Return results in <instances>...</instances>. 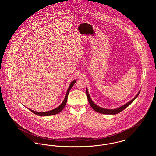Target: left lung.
Masks as SVG:
<instances>
[{"instance_id": "8db88e82", "label": "left lung", "mask_w": 156, "mask_h": 156, "mask_svg": "<svg viewBox=\"0 0 156 156\" xmlns=\"http://www.w3.org/2000/svg\"><path fill=\"white\" fill-rule=\"evenodd\" d=\"M140 92V90L139 91V92L137 93V94L134 97V98H133L131 101H130L129 102H128L127 103H126V104L120 106L118 108H115V109H105V108H103L102 107H100L98 105H97V104H95L93 101L92 100L91 98L89 95V92H88V90L87 88H86V94H87V96L88 98V102H89V104L90 105V106L92 107V108L95 111L98 112V113H102V114H105V115H116V114H118L120 113V112L123 111L125 109H126V108L130 105V104H132L134 101L137 98V97H138L139 93Z\"/></svg>"}]
</instances>
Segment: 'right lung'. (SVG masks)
I'll return each mask as SVG.
<instances>
[{
	"mask_svg": "<svg viewBox=\"0 0 156 156\" xmlns=\"http://www.w3.org/2000/svg\"><path fill=\"white\" fill-rule=\"evenodd\" d=\"M77 80H75L71 82V83L69 84V86L68 87V88L67 89V92H66V97L64 98V101H62V102L61 103V104L59 105L58 107H57L56 108L52 109L51 111H49L46 112H36L33 111V110H31L29 108H27V109H29L30 110V111L32 112L33 113L37 115L38 116H51V115H56L57 113H59L60 112H61V111L64 108L66 103L67 102V99H68V94L69 92V90L70 89L72 88V87H73V85H74L75 83L76 82Z\"/></svg>",
	"mask_w": 156,
	"mask_h": 156,
	"instance_id": "1",
	"label": "right lung"
}]
</instances>
